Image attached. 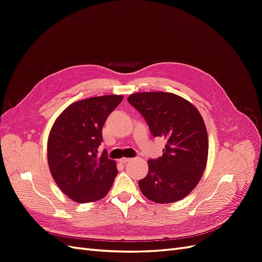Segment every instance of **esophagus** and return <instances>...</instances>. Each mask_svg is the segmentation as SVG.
<instances>
[{
  "label": "esophagus",
  "instance_id": "obj_1",
  "mask_svg": "<svg viewBox=\"0 0 262 262\" xmlns=\"http://www.w3.org/2000/svg\"><path fill=\"white\" fill-rule=\"evenodd\" d=\"M132 160V158H128V157H122V158H120V162L121 163H126V162H129V161H131Z\"/></svg>",
  "mask_w": 262,
  "mask_h": 262
}]
</instances>
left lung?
Masks as SVG:
<instances>
[{
	"label": "left lung",
	"mask_w": 262,
	"mask_h": 262,
	"mask_svg": "<svg viewBox=\"0 0 262 262\" xmlns=\"http://www.w3.org/2000/svg\"><path fill=\"white\" fill-rule=\"evenodd\" d=\"M130 104L146 120L154 137H166L163 155L149 160L139 187L148 200L171 203L187 196L200 181L209 153L208 132L198 109L178 95L136 93Z\"/></svg>",
	"instance_id": "left-lung-1"
}]
</instances>
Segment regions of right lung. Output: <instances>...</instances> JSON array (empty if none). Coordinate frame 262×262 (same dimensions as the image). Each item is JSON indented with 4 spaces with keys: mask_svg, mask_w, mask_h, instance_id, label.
Returning <instances> with one entry per match:
<instances>
[{
    "mask_svg": "<svg viewBox=\"0 0 262 262\" xmlns=\"http://www.w3.org/2000/svg\"><path fill=\"white\" fill-rule=\"evenodd\" d=\"M121 95L78 100L54 121L47 145L50 172L71 200L89 203L102 199L113 187L117 164L105 149L97 155L107 117L122 101Z\"/></svg>",
    "mask_w": 262,
    "mask_h": 262,
    "instance_id": "add662e5",
    "label": "right lung"
}]
</instances>
